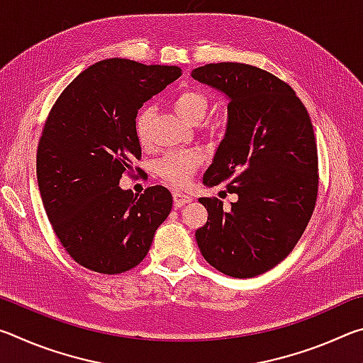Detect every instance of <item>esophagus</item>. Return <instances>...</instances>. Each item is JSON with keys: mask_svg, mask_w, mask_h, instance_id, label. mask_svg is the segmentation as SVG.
<instances>
[{"mask_svg": "<svg viewBox=\"0 0 363 363\" xmlns=\"http://www.w3.org/2000/svg\"><path fill=\"white\" fill-rule=\"evenodd\" d=\"M173 200H174V206L181 208L184 205L190 203V201H192V196L182 194V192H179V190H176V192H173Z\"/></svg>", "mask_w": 363, "mask_h": 363, "instance_id": "34e87169", "label": "esophagus"}]
</instances>
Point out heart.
Listing matches in <instances>:
<instances>
[{"instance_id": "b5f03b06", "label": "heart", "mask_w": 363, "mask_h": 363, "mask_svg": "<svg viewBox=\"0 0 363 363\" xmlns=\"http://www.w3.org/2000/svg\"><path fill=\"white\" fill-rule=\"evenodd\" d=\"M173 107L181 118L195 125L203 118L208 110V99L203 93L195 89H187L177 94L173 99ZM150 118L152 110L144 107L139 110L134 120V131L138 140L147 145L150 140ZM203 163V152L199 149L192 150H174L162 157L155 163V173L167 184L173 187H186L195 173V169Z\"/></svg>"}]
</instances>
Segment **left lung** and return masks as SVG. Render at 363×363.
<instances>
[{
	"instance_id": "8db88e82",
	"label": "left lung",
	"mask_w": 363,
	"mask_h": 363,
	"mask_svg": "<svg viewBox=\"0 0 363 363\" xmlns=\"http://www.w3.org/2000/svg\"><path fill=\"white\" fill-rule=\"evenodd\" d=\"M192 78L229 97L224 139L203 184H224V192L238 196L229 211L218 199L199 200L208 220L196 229V243L219 272L256 277L291 253L314 213V128L291 86L257 67L208 64Z\"/></svg>"
}]
</instances>
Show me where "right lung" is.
<instances>
[{
  "label": "right lung",
  "instance_id": "right-lung-1",
  "mask_svg": "<svg viewBox=\"0 0 363 363\" xmlns=\"http://www.w3.org/2000/svg\"><path fill=\"white\" fill-rule=\"evenodd\" d=\"M179 77V67L101 60L79 73L49 112L36 152L38 189L54 233L79 266L107 275L136 267L168 218L173 196L167 187L134 195L120 179L140 160L139 108Z\"/></svg>",
  "mask_w": 363,
  "mask_h": 363
}]
</instances>
